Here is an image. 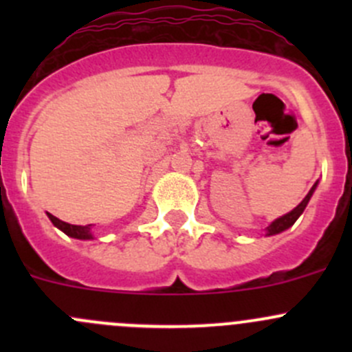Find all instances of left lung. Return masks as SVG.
I'll return each mask as SVG.
<instances>
[{
	"instance_id": "8db88e82",
	"label": "left lung",
	"mask_w": 352,
	"mask_h": 352,
	"mask_svg": "<svg viewBox=\"0 0 352 352\" xmlns=\"http://www.w3.org/2000/svg\"><path fill=\"white\" fill-rule=\"evenodd\" d=\"M317 186H318V180L314 184V187H311V189H310V192H308L307 196H305L303 201H301L300 204H298L296 208L293 209V211L286 212V214L281 216V218L274 219V221H272L271 225H269L267 228H265V235H267V236L278 235V233L285 232V230L289 228V226H293L294 221H296V219L300 218L301 214H303L305 208H307V204H308V202H310V199H311V196H314V192H315V189H317Z\"/></svg>"
}]
</instances>
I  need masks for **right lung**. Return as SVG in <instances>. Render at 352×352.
<instances>
[{
  "label": "right lung",
  "mask_w": 352,
  "mask_h": 352,
  "mask_svg": "<svg viewBox=\"0 0 352 352\" xmlns=\"http://www.w3.org/2000/svg\"><path fill=\"white\" fill-rule=\"evenodd\" d=\"M47 216H49V219H51L52 225H54L56 228L61 230L63 233H66V235L71 236V239H78V240H91V239H94V235H91V225H87V226L69 225V223L61 221L59 218L52 216L51 212H47Z\"/></svg>",
  "instance_id": "obj_1"
}]
</instances>
